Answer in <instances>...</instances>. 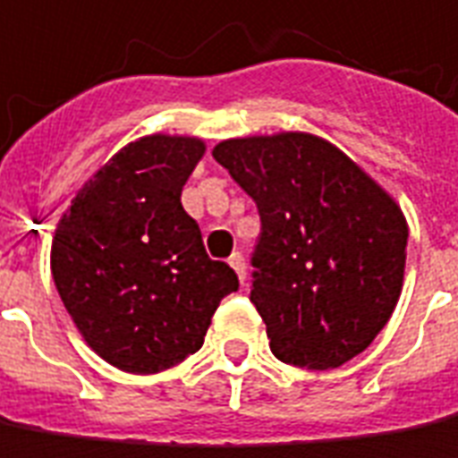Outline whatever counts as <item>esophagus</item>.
Here are the masks:
<instances>
[{
    "mask_svg": "<svg viewBox=\"0 0 458 458\" xmlns=\"http://www.w3.org/2000/svg\"><path fill=\"white\" fill-rule=\"evenodd\" d=\"M229 267L236 272V277H239V282L244 284V279H247V265H244V257L239 254V251H234L232 257H229Z\"/></svg>",
    "mask_w": 458,
    "mask_h": 458,
    "instance_id": "esophagus-1",
    "label": "esophagus"
}]
</instances>
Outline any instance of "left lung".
Listing matches in <instances>:
<instances>
[{"label":"left lung","instance_id":"left-lung-1","mask_svg":"<svg viewBox=\"0 0 458 458\" xmlns=\"http://www.w3.org/2000/svg\"><path fill=\"white\" fill-rule=\"evenodd\" d=\"M211 156L262 216L251 302L272 352L308 370L363 352L403 290L408 224L394 196L302 131L229 138Z\"/></svg>","mask_w":458,"mask_h":458}]
</instances>
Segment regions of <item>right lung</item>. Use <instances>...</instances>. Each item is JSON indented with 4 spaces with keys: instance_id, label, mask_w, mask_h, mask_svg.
Masks as SVG:
<instances>
[{
    "instance_id": "1",
    "label": "right lung",
    "mask_w": 458,
    "mask_h": 458,
    "mask_svg": "<svg viewBox=\"0 0 458 458\" xmlns=\"http://www.w3.org/2000/svg\"><path fill=\"white\" fill-rule=\"evenodd\" d=\"M207 143L150 133L82 183L52 236L50 269L82 340L118 370L150 376L204 345L211 318L239 287L208 259L181 191Z\"/></svg>"
}]
</instances>
